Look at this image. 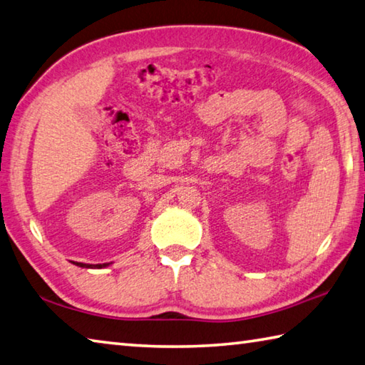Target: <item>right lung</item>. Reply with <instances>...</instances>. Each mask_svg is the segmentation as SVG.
I'll list each match as a JSON object with an SVG mask.
<instances>
[{
	"mask_svg": "<svg viewBox=\"0 0 365 365\" xmlns=\"http://www.w3.org/2000/svg\"><path fill=\"white\" fill-rule=\"evenodd\" d=\"M76 265H79L82 268H105L108 267L109 264H97V265H92V264H82V262H78Z\"/></svg>",
	"mask_w": 365,
	"mask_h": 365,
	"instance_id": "add662e5",
	"label": "right lung"
}]
</instances>
